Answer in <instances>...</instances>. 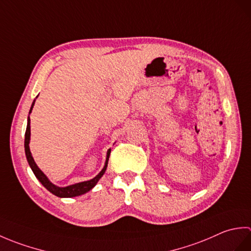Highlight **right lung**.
I'll use <instances>...</instances> for the list:
<instances>
[{"label": "right lung", "instance_id": "obj_1", "mask_svg": "<svg viewBox=\"0 0 251 251\" xmlns=\"http://www.w3.org/2000/svg\"><path fill=\"white\" fill-rule=\"evenodd\" d=\"M33 105H34V102L32 103V106L30 109V113L32 111V108H33ZM29 142H30V119L28 117V125H26V130H25V151L26 159H28V163L30 165L32 172H33V174L35 175V177L39 179L40 182L43 184L45 188L50 192V193H52L58 197H74V196L85 194L89 190H92L94 186L97 184L99 179L102 177L103 174L105 173L106 166H108L110 153H111V150H109L108 153H106V161H105V164H104V167L97 176H96L94 179L89 180V181H84V182H79V183L69 185V186H66V188H59V186H56L55 184H52L50 181L47 179L46 176L43 173H42V170L36 166L34 159L31 155V152H30V149H29Z\"/></svg>", "mask_w": 251, "mask_h": 251}]
</instances>
